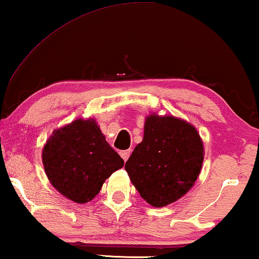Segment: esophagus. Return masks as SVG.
Listing matches in <instances>:
<instances>
[{"instance_id":"1","label":"esophagus","mask_w":259,"mask_h":259,"mask_svg":"<svg viewBox=\"0 0 259 259\" xmlns=\"http://www.w3.org/2000/svg\"><path fill=\"white\" fill-rule=\"evenodd\" d=\"M131 150H126V151H121L120 152V155H121V158L123 159V160H127V159H128V157H130V154H131Z\"/></svg>"}]
</instances>
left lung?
<instances>
[{
	"label": "left lung",
	"instance_id": "8db88e82",
	"mask_svg": "<svg viewBox=\"0 0 259 259\" xmlns=\"http://www.w3.org/2000/svg\"><path fill=\"white\" fill-rule=\"evenodd\" d=\"M204 148L197 130L175 116L151 115L125 169L140 196L161 207L182 198L199 176Z\"/></svg>",
	"mask_w": 259,
	"mask_h": 259
}]
</instances>
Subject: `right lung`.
<instances>
[{
	"mask_svg": "<svg viewBox=\"0 0 259 259\" xmlns=\"http://www.w3.org/2000/svg\"><path fill=\"white\" fill-rule=\"evenodd\" d=\"M42 161L52 185L80 204L93 199L105 180L123 166L93 119H77L55 131L44 147Z\"/></svg>",
	"mask_w": 259,
	"mask_h": 259,
	"instance_id": "obj_1",
	"label": "right lung"
}]
</instances>
